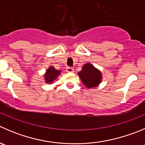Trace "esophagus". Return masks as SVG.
Returning <instances> with one entry per match:
<instances>
[{"label": "esophagus", "mask_w": 145, "mask_h": 145, "mask_svg": "<svg viewBox=\"0 0 145 145\" xmlns=\"http://www.w3.org/2000/svg\"><path fill=\"white\" fill-rule=\"evenodd\" d=\"M74 69L73 68H71V67H67V72L71 73V72H74Z\"/></svg>", "instance_id": "esophagus-1"}]
</instances>
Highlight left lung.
<instances>
[{"label":"left lung","instance_id":"obj_1","mask_svg":"<svg viewBox=\"0 0 145 145\" xmlns=\"http://www.w3.org/2000/svg\"><path fill=\"white\" fill-rule=\"evenodd\" d=\"M78 74L83 84L88 88L98 86L102 81V74L101 71L90 63L84 64L82 69Z\"/></svg>","mask_w":145,"mask_h":145}]
</instances>
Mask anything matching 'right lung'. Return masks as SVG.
<instances>
[{
	"label": "right lung",
	"instance_id": "add662e5",
	"mask_svg": "<svg viewBox=\"0 0 145 145\" xmlns=\"http://www.w3.org/2000/svg\"><path fill=\"white\" fill-rule=\"evenodd\" d=\"M61 73L60 70H56L54 67H50L46 71L44 74V79L47 84H52Z\"/></svg>",
	"mask_w": 145,
	"mask_h": 145
}]
</instances>
